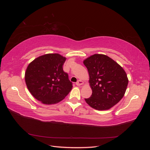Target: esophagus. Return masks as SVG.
I'll list each match as a JSON object with an SVG mask.
<instances>
[{
  "mask_svg": "<svg viewBox=\"0 0 150 150\" xmlns=\"http://www.w3.org/2000/svg\"><path fill=\"white\" fill-rule=\"evenodd\" d=\"M83 84H84V82H83V81H81V80H78L76 82V84L77 86H81V85H83Z\"/></svg>",
  "mask_w": 150,
  "mask_h": 150,
  "instance_id": "1",
  "label": "esophagus"
}]
</instances>
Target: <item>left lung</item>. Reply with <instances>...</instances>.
<instances>
[{
	"label": "left lung",
	"mask_w": 150,
	"mask_h": 150,
	"mask_svg": "<svg viewBox=\"0 0 150 150\" xmlns=\"http://www.w3.org/2000/svg\"><path fill=\"white\" fill-rule=\"evenodd\" d=\"M83 63L89 72L93 92L86 102L99 111L111 108L124 96L128 84L123 68L110 57L99 54L86 58Z\"/></svg>",
	"instance_id": "8db88e82"
}]
</instances>
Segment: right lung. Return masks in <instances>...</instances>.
<instances>
[{
    "label": "right lung",
    "mask_w": 150,
    "mask_h": 150,
    "mask_svg": "<svg viewBox=\"0 0 150 150\" xmlns=\"http://www.w3.org/2000/svg\"><path fill=\"white\" fill-rule=\"evenodd\" d=\"M66 60L59 54H46L35 58L27 67V87L42 103L56 104L64 99L72 89V83L62 68Z\"/></svg>",
    "instance_id": "right-lung-1"
}]
</instances>
